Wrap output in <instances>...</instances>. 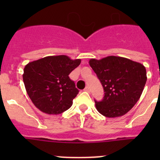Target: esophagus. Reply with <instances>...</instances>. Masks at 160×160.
Listing matches in <instances>:
<instances>
[{
	"mask_svg": "<svg viewBox=\"0 0 160 160\" xmlns=\"http://www.w3.org/2000/svg\"><path fill=\"white\" fill-rule=\"evenodd\" d=\"M84 91H86V92H90V89L89 87H86V88H84Z\"/></svg>",
	"mask_w": 160,
	"mask_h": 160,
	"instance_id": "obj_1",
	"label": "esophagus"
}]
</instances>
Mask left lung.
<instances>
[{
	"label": "left lung",
	"mask_w": 160,
	"mask_h": 160,
	"mask_svg": "<svg viewBox=\"0 0 160 160\" xmlns=\"http://www.w3.org/2000/svg\"><path fill=\"white\" fill-rule=\"evenodd\" d=\"M89 64L104 90L101 101H95L98 112L107 118L121 117L139 100L146 85V67L139 62L120 56L90 59Z\"/></svg>",
	"instance_id": "1"
}]
</instances>
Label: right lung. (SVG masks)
I'll return each mask as SVG.
<instances>
[{
  "mask_svg": "<svg viewBox=\"0 0 160 160\" xmlns=\"http://www.w3.org/2000/svg\"><path fill=\"white\" fill-rule=\"evenodd\" d=\"M81 62L69 56H50L28 62L24 69L23 81L34 105L48 114L68 110L79 90L69 74Z\"/></svg>",
  "mask_w": 160,
  "mask_h": 160,
  "instance_id": "right-lung-1",
  "label": "right lung"
}]
</instances>
